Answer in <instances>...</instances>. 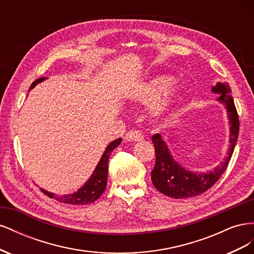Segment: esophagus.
<instances>
[{"label": "esophagus", "instance_id": "esophagus-1", "mask_svg": "<svg viewBox=\"0 0 254 254\" xmlns=\"http://www.w3.org/2000/svg\"><path fill=\"white\" fill-rule=\"evenodd\" d=\"M125 139L131 142H139L143 139V134L137 130H130L125 134Z\"/></svg>", "mask_w": 254, "mask_h": 254}]
</instances>
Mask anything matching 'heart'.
I'll return each mask as SVG.
<instances>
[{
	"label": "heart",
	"instance_id": "heart-1",
	"mask_svg": "<svg viewBox=\"0 0 254 254\" xmlns=\"http://www.w3.org/2000/svg\"><path fill=\"white\" fill-rule=\"evenodd\" d=\"M172 82H173V79L171 77H168V76H159V77L153 78L147 84H145L144 87H142L139 91L136 92L134 97L135 99H137V101H140L144 104H149L162 94L168 87L172 84ZM176 95H177V88L171 86L167 90L166 95L163 101L153 108V113L157 115L162 114L168 107L172 105Z\"/></svg>",
	"mask_w": 254,
	"mask_h": 254
}]
</instances>
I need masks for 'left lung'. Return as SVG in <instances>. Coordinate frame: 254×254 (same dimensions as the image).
I'll return each instance as SVG.
<instances>
[{
	"label": "left lung",
	"instance_id": "left-lung-1",
	"mask_svg": "<svg viewBox=\"0 0 254 254\" xmlns=\"http://www.w3.org/2000/svg\"><path fill=\"white\" fill-rule=\"evenodd\" d=\"M214 93H218L217 98L220 103L226 105L228 115L231 124V134H230L229 156L215 168L214 171L206 174H195L184 170L174 160L167 145L159 133L153 134L151 141L155 146L156 164L151 172V181L155 188L168 197L175 199H183L200 195L218 181L221 175L227 170L230 159L235 147V144L240 132V120L231 93L229 83L217 82L212 88Z\"/></svg>",
	"mask_w": 254,
	"mask_h": 254
}]
</instances>
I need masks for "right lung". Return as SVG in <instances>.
<instances>
[{"instance_id":"right-lung-1","label":"right lung","mask_w":254,"mask_h":254,"mask_svg":"<svg viewBox=\"0 0 254 254\" xmlns=\"http://www.w3.org/2000/svg\"><path fill=\"white\" fill-rule=\"evenodd\" d=\"M44 79H45L44 77H41L39 79L35 80L32 83V86H30L29 89H33L37 83L41 82ZM121 142H122V139L120 137V139L111 142L108 146H107V148H106L105 152L103 153L101 160H99V162L95 168L94 173L92 174L88 182L84 184L81 189H79L77 191H75V193L70 194V195L59 196V195L50 193V191H47L44 190H41L49 197L56 199L57 201L66 203V204L84 205V204H89L91 202H94L103 195V193L105 191V189L107 186V177H108L109 158H110L112 150L115 147H118Z\"/></svg>"}]
</instances>
